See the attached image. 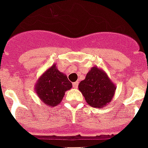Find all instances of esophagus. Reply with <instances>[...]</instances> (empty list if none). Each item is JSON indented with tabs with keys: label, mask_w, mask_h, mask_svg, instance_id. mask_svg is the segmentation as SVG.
<instances>
[{
	"label": "esophagus",
	"mask_w": 148,
	"mask_h": 148,
	"mask_svg": "<svg viewBox=\"0 0 148 148\" xmlns=\"http://www.w3.org/2000/svg\"><path fill=\"white\" fill-rule=\"evenodd\" d=\"M73 86H74V88H77V86H78V82H76L73 83Z\"/></svg>",
	"instance_id": "obj_1"
}]
</instances>
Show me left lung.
I'll use <instances>...</instances> for the list:
<instances>
[{
	"instance_id": "1",
	"label": "left lung",
	"mask_w": 148,
	"mask_h": 148,
	"mask_svg": "<svg viewBox=\"0 0 148 148\" xmlns=\"http://www.w3.org/2000/svg\"><path fill=\"white\" fill-rule=\"evenodd\" d=\"M85 101L92 108H102L112 100L116 85L103 69L92 66L78 85Z\"/></svg>"
}]
</instances>
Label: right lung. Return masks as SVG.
<instances>
[{"mask_svg":"<svg viewBox=\"0 0 148 148\" xmlns=\"http://www.w3.org/2000/svg\"><path fill=\"white\" fill-rule=\"evenodd\" d=\"M72 88L66 75L61 73L55 63L41 74L34 85V90L43 102L50 108L60 104L65 92Z\"/></svg>","mask_w":148,"mask_h":148,"instance_id":"1","label":"right lung"}]
</instances>
